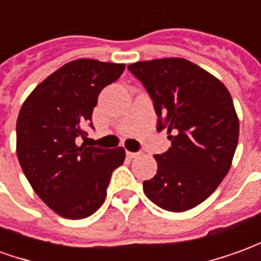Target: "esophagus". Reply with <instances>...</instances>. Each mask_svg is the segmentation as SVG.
<instances>
[{
  "label": "esophagus",
  "instance_id": "esophagus-1",
  "mask_svg": "<svg viewBox=\"0 0 261 261\" xmlns=\"http://www.w3.org/2000/svg\"><path fill=\"white\" fill-rule=\"evenodd\" d=\"M138 155H140L138 152H130V151H127V156H128V158H131V159L137 158Z\"/></svg>",
  "mask_w": 261,
  "mask_h": 261
}]
</instances>
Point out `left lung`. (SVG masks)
Masks as SVG:
<instances>
[{"label": "left lung", "mask_w": 261, "mask_h": 261, "mask_svg": "<svg viewBox=\"0 0 261 261\" xmlns=\"http://www.w3.org/2000/svg\"><path fill=\"white\" fill-rule=\"evenodd\" d=\"M153 100L158 131L168 128L172 147L155 155L158 172L144 193L172 213L192 210L211 196L229 172L239 140V119L226 86L186 59L128 65Z\"/></svg>", "instance_id": "obj_1"}]
</instances>
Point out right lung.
<instances>
[{
	"instance_id": "right-lung-1",
	"label": "right lung",
	"mask_w": 261,
	"mask_h": 261,
	"mask_svg": "<svg viewBox=\"0 0 261 261\" xmlns=\"http://www.w3.org/2000/svg\"><path fill=\"white\" fill-rule=\"evenodd\" d=\"M124 64L92 59L69 61L42 81L20 108L16 120V155L32 189L47 207L68 219L99 210L123 147L78 145L92 125L97 96L124 71Z\"/></svg>"
}]
</instances>
